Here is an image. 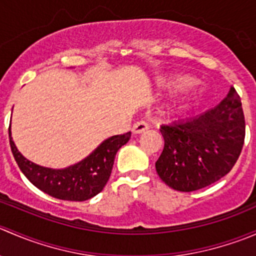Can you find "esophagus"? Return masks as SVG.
Here are the masks:
<instances>
[{
	"instance_id": "esophagus-1",
	"label": "esophagus",
	"mask_w": 256,
	"mask_h": 256,
	"mask_svg": "<svg viewBox=\"0 0 256 256\" xmlns=\"http://www.w3.org/2000/svg\"><path fill=\"white\" fill-rule=\"evenodd\" d=\"M150 128V125L146 122V121L141 120V121H138V122L135 124V125L132 126V132L134 134H142L144 131H147Z\"/></svg>"
}]
</instances>
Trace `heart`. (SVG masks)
I'll return each instance as SVG.
<instances>
[{
    "label": "heart",
    "instance_id": "obj_1",
    "mask_svg": "<svg viewBox=\"0 0 256 256\" xmlns=\"http://www.w3.org/2000/svg\"><path fill=\"white\" fill-rule=\"evenodd\" d=\"M194 82L196 79L193 76H177L170 80H162V82H158V85L162 88L171 86V85H176V86L182 88L178 102H180V106H187L190 102H198V100H200L207 94V89L206 88L198 86Z\"/></svg>",
    "mask_w": 256,
    "mask_h": 256
}]
</instances>
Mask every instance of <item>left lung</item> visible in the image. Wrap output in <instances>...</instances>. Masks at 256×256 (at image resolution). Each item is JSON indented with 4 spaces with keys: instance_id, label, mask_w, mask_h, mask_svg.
<instances>
[{
    "instance_id": "obj_1",
    "label": "left lung",
    "mask_w": 256,
    "mask_h": 256,
    "mask_svg": "<svg viewBox=\"0 0 256 256\" xmlns=\"http://www.w3.org/2000/svg\"><path fill=\"white\" fill-rule=\"evenodd\" d=\"M164 147L156 171L180 192L200 190L230 172L242 152L245 118L234 88L213 109L162 125Z\"/></svg>"
}]
</instances>
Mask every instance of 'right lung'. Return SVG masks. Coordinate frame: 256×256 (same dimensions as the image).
<instances>
[{
	"instance_id": "right-lung-1",
	"label": "right lung",
	"mask_w": 256,
	"mask_h": 256,
	"mask_svg": "<svg viewBox=\"0 0 256 256\" xmlns=\"http://www.w3.org/2000/svg\"><path fill=\"white\" fill-rule=\"evenodd\" d=\"M12 154L22 174L33 186L54 198L82 202L102 190L109 180L116 152L128 142L131 132L115 135L102 141L92 154L76 164L62 170L40 166L17 150L8 128Z\"/></svg>"
}]
</instances>
